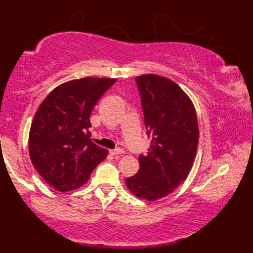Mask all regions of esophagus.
<instances>
[{"instance_id":"obj_1","label":"esophagus","mask_w":253,"mask_h":253,"mask_svg":"<svg viewBox=\"0 0 253 253\" xmlns=\"http://www.w3.org/2000/svg\"><path fill=\"white\" fill-rule=\"evenodd\" d=\"M124 151L122 148H115V150H110V154L112 155H115V157H119V155L123 154Z\"/></svg>"}]
</instances>
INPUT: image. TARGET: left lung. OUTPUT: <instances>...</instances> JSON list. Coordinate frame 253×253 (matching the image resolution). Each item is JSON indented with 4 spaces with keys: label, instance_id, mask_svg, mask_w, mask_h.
<instances>
[{
    "label": "left lung",
    "instance_id": "left-lung-1",
    "mask_svg": "<svg viewBox=\"0 0 253 253\" xmlns=\"http://www.w3.org/2000/svg\"><path fill=\"white\" fill-rule=\"evenodd\" d=\"M136 83L152 141L147 155L138 158L139 170L126 182L134 196L153 202L188 177L198 147V121L192 101L175 82L150 74Z\"/></svg>",
    "mask_w": 253,
    "mask_h": 253
}]
</instances>
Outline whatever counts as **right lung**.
Instances as JSON below:
<instances>
[{"label": "right lung", "mask_w": 253, "mask_h": 253, "mask_svg": "<svg viewBox=\"0 0 253 253\" xmlns=\"http://www.w3.org/2000/svg\"><path fill=\"white\" fill-rule=\"evenodd\" d=\"M114 78L86 77L55 87L41 102L31 124V161L44 181L65 192L88 181L108 154L91 140L89 116Z\"/></svg>", "instance_id": "right-lung-1"}]
</instances>
